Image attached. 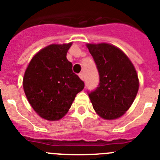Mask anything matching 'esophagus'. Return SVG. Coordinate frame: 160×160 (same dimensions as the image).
<instances>
[{"label":"esophagus","instance_id":"34e87169","mask_svg":"<svg viewBox=\"0 0 160 160\" xmlns=\"http://www.w3.org/2000/svg\"><path fill=\"white\" fill-rule=\"evenodd\" d=\"M78 76H79V78H81L82 80V81H84V74H83L82 73H79Z\"/></svg>","mask_w":160,"mask_h":160}]
</instances>
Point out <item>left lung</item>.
Returning a JSON list of instances; mask_svg holds the SVG:
<instances>
[{"mask_svg":"<svg viewBox=\"0 0 160 160\" xmlns=\"http://www.w3.org/2000/svg\"><path fill=\"white\" fill-rule=\"evenodd\" d=\"M99 73V84L89 92L94 111L104 119L125 114L138 90L135 66L120 49L107 43L87 44Z\"/></svg>","mask_w":160,"mask_h":160,"instance_id":"left-lung-1","label":"left lung"}]
</instances>
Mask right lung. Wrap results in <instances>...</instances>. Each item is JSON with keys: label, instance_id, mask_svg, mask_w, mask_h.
<instances>
[{"label": "right lung", "instance_id": "right-lung-1", "mask_svg": "<svg viewBox=\"0 0 160 160\" xmlns=\"http://www.w3.org/2000/svg\"><path fill=\"white\" fill-rule=\"evenodd\" d=\"M72 42L52 44L37 53L23 78L28 101L37 114L49 121L64 117L84 82L72 70L66 53Z\"/></svg>", "mask_w": 160, "mask_h": 160}]
</instances>
